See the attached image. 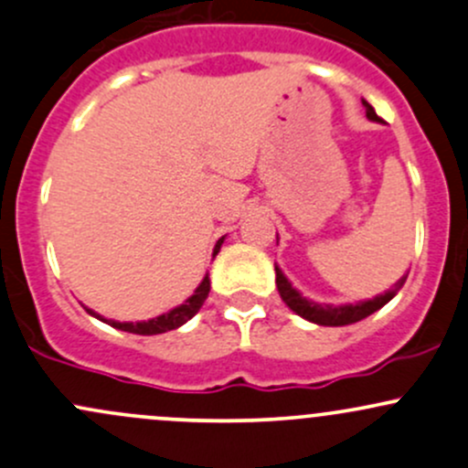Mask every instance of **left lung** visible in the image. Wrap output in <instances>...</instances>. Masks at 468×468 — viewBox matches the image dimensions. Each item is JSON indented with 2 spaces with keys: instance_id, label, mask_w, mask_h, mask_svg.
<instances>
[{
  "instance_id": "left-lung-1",
  "label": "left lung",
  "mask_w": 468,
  "mask_h": 468,
  "mask_svg": "<svg viewBox=\"0 0 468 468\" xmlns=\"http://www.w3.org/2000/svg\"><path fill=\"white\" fill-rule=\"evenodd\" d=\"M361 102H363V107H366V116L370 118V121L383 122L381 118L377 116L375 107H372L370 102L363 101V98H361ZM406 278H408V273L401 275V278L397 280L395 287L388 289V292H383V293H378V296L370 298V300H358V303H347V304H329V303H316V300H309L307 296H303V293H300L298 289L289 282V278L282 273V269L275 264V284H278L280 298L284 300V304H287L293 314H298L300 318H304V321L324 324V327H343V324L358 323V321H363V318L370 316V314L378 312L383 304H388L392 298L397 296V293H399V289L403 287V282H406Z\"/></svg>"
}]
</instances>
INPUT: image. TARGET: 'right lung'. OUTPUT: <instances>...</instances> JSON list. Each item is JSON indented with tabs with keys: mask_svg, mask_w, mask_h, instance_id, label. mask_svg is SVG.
Masks as SVG:
<instances>
[{
	"mask_svg": "<svg viewBox=\"0 0 468 468\" xmlns=\"http://www.w3.org/2000/svg\"><path fill=\"white\" fill-rule=\"evenodd\" d=\"M221 244H224V238L218 239V244H215L213 249V258L219 253ZM208 292H210V280H208V273L204 275V280L199 282V287L195 289L193 296H188L184 300L181 304H176V307H172L170 312L161 314V316L156 318H150V321H139V323H121V321H110V318H102L101 314H96L93 309H87V312L91 314L93 318H98V321L112 324V327L121 329V332H130V334H141V336H154V334H164V332H170V329H176L181 327L184 323H188L190 318L195 316L197 312L201 309V304H204V300L208 298Z\"/></svg>",
	"mask_w": 468,
	"mask_h": 468,
	"instance_id": "obj_1",
	"label": "right lung"
}]
</instances>
